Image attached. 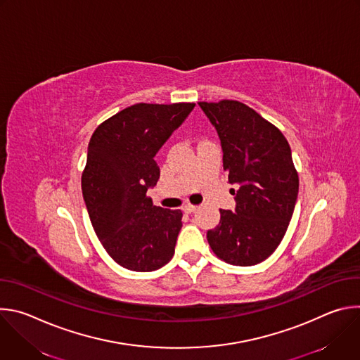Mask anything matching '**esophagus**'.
<instances>
[{"label":"esophagus","instance_id":"obj_1","mask_svg":"<svg viewBox=\"0 0 360 360\" xmlns=\"http://www.w3.org/2000/svg\"><path fill=\"white\" fill-rule=\"evenodd\" d=\"M196 210H198V207H195V205H191V203H188V205H185V207H184V212L185 214H192Z\"/></svg>","mask_w":360,"mask_h":360}]
</instances>
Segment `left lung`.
<instances>
[{"label": "left lung", "instance_id": "left-lung-1", "mask_svg": "<svg viewBox=\"0 0 360 360\" xmlns=\"http://www.w3.org/2000/svg\"><path fill=\"white\" fill-rule=\"evenodd\" d=\"M215 127L224 169L238 184L235 211L221 210V221L208 231L211 249L236 266L258 265L279 246L289 226L299 176L283 134L258 112L233 99L198 102Z\"/></svg>", "mask_w": 360, "mask_h": 360}]
</instances>
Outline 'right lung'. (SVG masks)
Returning a JSON list of instances; mask_svg holds the SVG:
<instances>
[{"label": "right lung", "instance_id": "1", "mask_svg": "<svg viewBox=\"0 0 360 360\" xmlns=\"http://www.w3.org/2000/svg\"><path fill=\"white\" fill-rule=\"evenodd\" d=\"M193 107L141 102L98 125L89 139L84 200L98 239L122 268L150 272L172 259L182 212L155 207L146 191L160 179L157 152Z\"/></svg>", "mask_w": 360, "mask_h": 360}]
</instances>
